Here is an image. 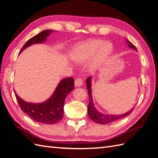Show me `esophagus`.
Here are the masks:
<instances>
[{
	"mask_svg": "<svg viewBox=\"0 0 158 158\" xmlns=\"http://www.w3.org/2000/svg\"><path fill=\"white\" fill-rule=\"evenodd\" d=\"M83 85V79L81 77H77L75 80V85L76 87H81Z\"/></svg>",
	"mask_w": 158,
	"mask_h": 158,
	"instance_id": "34e87169",
	"label": "esophagus"
}]
</instances>
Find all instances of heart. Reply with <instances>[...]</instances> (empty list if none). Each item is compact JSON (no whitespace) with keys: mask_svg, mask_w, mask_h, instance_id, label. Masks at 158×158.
Listing matches in <instances>:
<instances>
[{"mask_svg":"<svg viewBox=\"0 0 158 158\" xmlns=\"http://www.w3.org/2000/svg\"><path fill=\"white\" fill-rule=\"evenodd\" d=\"M113 51V46L103 40H93L75 46L72 50L71 57L75 61L82 63L94 56L89 64V69L94 71L104 63Z\"/></svg>","mask_w":158,"mask_h":158,"instance_id":"obj_1","label":"heart"}]
</instances>
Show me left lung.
I'll list each match as a JSON object with an SVG mask.
<instances>
[{
	"mask_svg": "<svg viewBox=\"0 0 158 158\" xmlns=\"http://www.w3.org/2000/svg\"><path fill=\"white\" fill-rule=\"evenodd\" d=\"M126 41L127 43V47L129 48H133L135 51H137L136 47L133 45V44L129 41L127 39H126ZM91 77H89L86 80V84H87V89L88 91V95L89 98V102L88 104V115L89 118L93 120L95 122L98 123L99 124H107L109 123L113 122L114 121H117L118 119H120L121 118H123L129 115L133 111V109L135 107H133L131 110L125 113L124 114L121 115H107V114H103L102 113L99 112L97 109L95 107L94 102H93V99H92V95H91Z\"/></svg>",
	"mask_w": 158,
	"mask_h": 158,
	"instance_id": "1",
	"label": "left lung"
}]
</instances>
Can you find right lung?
Masks as SVG:
<instances>
[{"label":"right lung","instance_id":"obj_1","mask_svg":"<svg viewBox=\"0 0 158 158\" xmlns=\"http://www.w3.org/2000/svg\"><path fill=\"white\" fill-rule=\"evenodd\" d=\"M52 30H44L31 38L24 44L21 51L35 43H43ZM74 89V79L68 77L60 81L54 94L45 102L41 103H30L23 101L15 94L21 110L37 122L45 124H55L59 122L63 118V107L66 96Z\"/></svg>","mask_w":158,"mask_h":158}]
</instances>
